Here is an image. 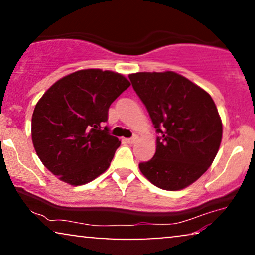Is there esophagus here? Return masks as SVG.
Instances as JSON below:
<instances>
[{"mask_svg": "<svg viewBox=\"0 0 255 255\" xmlns=\"http://www.w3.org/2000/svg\"><path fill=\"white\" fill-rule=\"evenodd\" d=\"M137 139H138L137 135H134V137H132V138H127V139H125V141L128 142V144H133V142L137 140Z\"/></svg>", "mask_w": 255, "mask_h": 255, "instance_id": "1", "label": "esophagus"}]
</instances>
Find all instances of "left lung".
I'll return each mask as SVG.
<instances>
[{
	"label": "left lung",
	"instance_id": "obj_1",
	"mask_svg": "<svg viewBox=\"0 0 255 255\" xmlns=\"http://www.w3.org/2000/svg\"><path fill=\"white\" fill-rule=\"evenodd\" d=\"M128 79L159 133L154 156L139 163V169L161 189L190 186L211 166L222 141L214 100L175 72H139Z\"/></svg>",
	"mask_w": 255,
	"mask_h": 255
}]
</instances>
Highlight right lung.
Wrapping results in <instances>:
<instances>
[{"instance_id": "add662e5", "label": "right lung", "mask_w": 255, "mask_h": 255, "mask_svg": "<svg viewBox=\"0 0 255 255\" xmlns=\"http://www.w3.org/2000/svg\"><path fill=\"white\" fill-rule=\"evenodd\" d=\"M128 87L120 73L81 69L58 80L38 101L32 142L40 161L59 180L81 186L109 168L121 141L102 124L110 104Z\"/></svg>"}]
</instances>
